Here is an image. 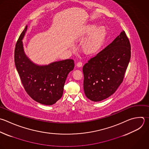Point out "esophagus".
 <instances>
[{
    "label": "esophagus",
    "instance_id": "34e87169",
    "mask_svg": "<svg viewBox=\"0 0 149 149\" xmlns=\"http://www.w3.org/2000/svg\"><path fill=\"white\" fill-rule=\"evenodd\" d=\"M82 65H83V63H82V62H79L77 63V66L78 67V68H81V66H82Z\"/></svg>",
    "mask_w": 149,
    "mask_h": 149
}]
</instances>
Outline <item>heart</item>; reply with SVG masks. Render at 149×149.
<instances>
[{
  "mask_svg": "<svg viewBox=\"0 0 149 149\" xmlns=\"http://www.w3.org/2000/svg\"><path fill=\"white\" fill-rule=\"evenodd\" d=\"M83 45V50L87 54L97 52L104 44L107 37V30L104 26H98L95 23L86 25L83 30L82 36L86 38Z\"/></svg>",
  "mask_w": 149,
  "mask_h": 149,
  "instance_id": "b5f03b06",
  "label": "heart"
}]
</instances>
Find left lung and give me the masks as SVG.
Masks as SVG:
<instances>
[{
	"label": "left lung",
	"instance_id": "left-lung-1",
	"mask_svg": "<svg viewBox=\"0 0 149 149\" xmlns=\"http://www.w3.org/2000/svg\"><path fill=\"white\" fill-rule=\"evenodd\" d=\"M130 44L124 31L83 68L86 96L98 102L112 95L122 83L130 61Z\"/></svg>",
	"mask_w": 149,
	"mask_h": 149
}]
</instances>
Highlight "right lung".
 <instances>
[{"instance_id": "obj_1", "label": "right lung", "mask_w": 149, "mask_h": 149, "mask_svg": "<svg viewBox=\"0 0 149 149\" xmlns=\"http://www.w3.org/2000/svg\"><path fill=\"white\" fill-rule=\"evenodd\" d=\"M26 26L16 45L15 62L21 81L27 94L36 101L51 105L62 96L67 76L74 67L73 59H65L39 65L26 55L23 40Z\"/></svg>"}]
</instances>
